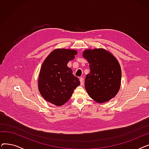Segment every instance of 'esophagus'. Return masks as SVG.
Returning a JSON list of instances; mask_svg holds the SVG:
<instances>
[{
  "instance_id": "obj_1",
  "label": "esophagus",
  "mask_w": 149,
  "mask_h": 149,
  "mask_svg": "<svg viewBox=\"0 0 149 149\" xmlns=\"http://www.w3.org/2000/svg\"><path fill=\"white\" fill-rule=\"evenodd\" d=\"M80 84L81 85H83L84 84V79L83 77L80 78Z\"/></svg>"
}]
</instances>
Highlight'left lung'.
Segmentation results:
<instances>
[{
	"mask_svg": "<svg viewBox=\"0 0 149 149\" xmlns=\"http://www.w3.org/2000/svg\"><path fill=\"white\" fill-rule=\"evenodd\" d=\"M83 56L89 64L90 72L84 82L89 95L98 103L109 101L116 95L121 85V70L118 61L104 49L85 50Z\"/></svg>",
	"mask_w": 149,
	"mask_h": 149,
	"instance_id": "left-lung-1",
	"label": "left lung"
}]
</instances>
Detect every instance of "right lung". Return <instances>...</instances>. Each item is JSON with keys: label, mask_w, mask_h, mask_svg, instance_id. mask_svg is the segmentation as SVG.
<instances>
[{"label": "right lung", "mask_w": 149, "mask_h": 149, "mask_svg": "<svg viewBox=\"0 0 149 149\" xmlns=\"http://www.w3.org/2000/svg\"><path fill=\"white\" fill-rule=\"evenodd\" d=\"M77 54L75 50L55 49L43 61L38 86L40 94L48 102L58 106L64 104L80 84L79 79L67 66Z\"/></svg>", "instance_id": "right-lung-1"}]
</instances>
